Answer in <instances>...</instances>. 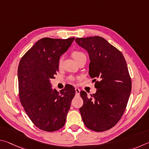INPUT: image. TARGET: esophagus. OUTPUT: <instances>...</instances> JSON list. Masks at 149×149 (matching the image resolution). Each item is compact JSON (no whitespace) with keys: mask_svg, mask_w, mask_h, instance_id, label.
I'll return each mask as SVG.
<instances>
[{"mask_svg":"<svg viewBox=\"0 0 149 149\" xmlns=\"http://www.w3.org/2000/svg\"><path fill=\"white\" fill-rule=\"evenodd\" d=\"M80 91V90L79 88H75V92H76V94H77V95H79Z\"/></svg>","mask_w":149,"mask_h":149,"instance_id":"34e87169","label":"esophagus"}]
</instances>
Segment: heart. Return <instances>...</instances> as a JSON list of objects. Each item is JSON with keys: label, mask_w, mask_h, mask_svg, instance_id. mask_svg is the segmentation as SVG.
I'll list each match as a JSON object with an SVG mask.
<instances>
[{"label": "heart", "mask_w": 149, "mask_h": 149, "mask_svg": "<svg viewBox=\"0 0 149 149\" xmlns=\"http://www.w3.org/2000/svg\"><path fill=\"white\" fill-rule=\"evenodd\" d=\"M72 56L77 62L79 61L80 59L83 58V57H86V55H85L84 53H83L82 52L79 51V50L73 51L72 52ZM61 64H62V59L60 58L59 60V66H61ZM69 80H70V81H74V80H76L80 79V77H74L71 76V77H70L69 78Z\"/></svg>", "instance_id": "obj_1"}]
</instances>
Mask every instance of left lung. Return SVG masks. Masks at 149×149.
<instances>
[{
  "label": "left lung",
  "instance_id": "obj_1",
  "mask_svg": "<svg viewBox=\"0 0 149 149\" xmlns=\"http://www.w3.org/2000/svg\"><path fill=\"white\" fill-rule=\"evenodd\" d=\"M75 41L89 54V74L97 89L90 97L80 91L84 101L79 109L82 120L93 131H106L122 118L131 93L126 61L120 51L101 36L77 38Z\"/></svg>",
  "mask_w": 149,
  "mask_h": 149
}]
</instances>
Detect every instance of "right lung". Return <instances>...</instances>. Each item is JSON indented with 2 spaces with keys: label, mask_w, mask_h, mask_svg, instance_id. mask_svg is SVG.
<instances>
[{
  "label": "right lung",
  "mask_w": 149,
  "mask_h": 149,
  "mask_svg": "<svg viewBox=\"0 0 149 149\" xmlns=\"http://www.w3.org/2000/svg\"><path fill=\"white\" fill-rule=\"evenodd\" d=\"M74 38H43L38 40L21 59L18 66L20 102L27 116L39 129L54 132L63 127L75 95L71 85L57 92L50 80L59 70L60 56Z\"/></svg>",
  "instance_id": "1"
}]
</instances>
